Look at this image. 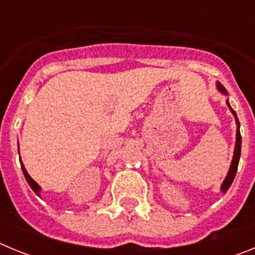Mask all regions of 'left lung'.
<instances>
[{
	"label": "left lung",
	"mask_w": 255,
	"mask_h": 255,
	"mask_svg": "<svg viewBox=\"0 0 255 255\" xmlns=\"http://www.w3.org/2000/svg\"><path fill=\"white\" fill-rule=\"evenodd\" d=\"M217 89L220 92H222L224 94H227V91L225 89V87L221 84V83H217ZM227 106H229L230 111L233 112L234 116H235L236 124H238V131H236V144H235V150H234L233 162H231V166H230V170H229V173H227L226 179H225L224 184H222V186H221V190L224 191V193H226L227 189L230 188V185L233 184L234 179H235L236 171H238L239 159H240V153H242V135H240V130H239V128H240V123H239L238 116H236L235 111H234L233 108H231V106H230L229 101H227Z\"/></svg>",
	"instance_id": "left-lung-1"
}]
</instances>
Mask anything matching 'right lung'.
<instances>
[{
  "mask_svg": "<svg viewBox=\"0 0 255 255\" xmlns=\"http://www.w3.org/2000/svg\"><path fill=\"white\" fill-rule=\"evenodd\" d=\"M20 163H21V162H20ZM21 170H22V173H24V176H25L26 181H28L29 186H30V188H31V189H33V191H34L35 194H39V190H40L39 185H38L37 182H35V181H34V180L31 179V177H30V176H29V173H28V172H26L25 167H24V166H22V163H21Z\"/></svg>",
  "mask_w": 255,
  "mask_h": 255,
  "instance_id": "right-lung-1",
  "label": "right lung"
}]
</instances>
